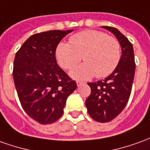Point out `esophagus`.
Wrapping results in <instances>:
<instances>
[{"mask_svg":"<svg viewBox=\"0 0 150 150\" xmlns=\"http://www.w3.org/2000/svg\"><path fill=\"white\" fill-rule=\"evenodd\" d=\"M76 84H77L78 87H79L80 85H82L83 82H81V81H76Z\"/></svg>","mask_w":150,"mask_h":150,"instance_id":"1","label":"esophagus"}]
</instances>
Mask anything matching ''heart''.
<instances>
[{
  "mask_svg": "<svg viewBox=\"0 0 150 150\" xmlns=\"http://www.w3.org/2000/svg\"><path fill=\"white\" fill-rule=\"evenodd\" d=\"M83 59L84 63L73 69L70 75L75 79H89L110 75L119 65L121 46L115 37L102 31L85 30L73 35L70 43H60L55 57L61 67L71 70Z\"/></svg>",
  "mask_w": 150,
  "mask_h": 150,
  "instance_id": "heart-1",
  "label": "heart"
}]
</instances>
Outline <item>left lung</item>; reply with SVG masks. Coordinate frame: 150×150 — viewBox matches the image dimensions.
I'll return each mask as SVG.
<instances>
[{
    "instance_id": "1",
    "label": "left lung",
    "mask_w": 150,
    "mask_h": 150,
    "mask_svg": "<svg viewBox=\"0 0 150 150\" xmlns=\"http://www.w3.org/2000/svg\"><path fill=\"white\" fill-rule=\"evenodd\" d=\"M119 40L122 55L115 70L105 79L88 83L91 94L85 105L91 118L97 122H107L117 117L125 108L133 83L136 64L132 45L117 28L102 27Z\"/></svg>"
}]
</instances>
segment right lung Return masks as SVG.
<instances>
[{
  "instance_id": "right-lung-1",
  "label": "right lung",
  "mask_w": 150,
  "mask_h": 150,
  "mask_svg": "<svg viewBox=\"0 0 150 150\" xmlns=\"http://www.w3.org/2000/svg\"><path fill=\"white\" fill-rule=\"evenodd\" d=\"M72 31L53 30L31 35L15 55L13 77L20 103L40 124L60 119L67 97L76 89L75 81L57 65L55 57L57 45Z\"/></svg>"
}]
</instances>
